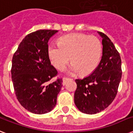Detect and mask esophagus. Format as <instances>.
<instances>
[{"label":"esophagus","mask_w":133,"mask_h":133,"mask_svg":"<svg viewBox=\"0 0 133 133\" xmlns=\"http://www.w3.org/2000/svg\"><path fill=\"white\" fill-rule=\"evenodd\" d=\"M69 78H67V77H63V85H65L66 84L67 81L69 80Z\"/></svg>","instance_id":"34e87169"}]
</instances>
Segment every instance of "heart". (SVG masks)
<instances>
[{
	"mask_svg": "<svg viewBox=\"0 0 133 133\" xmlns=\"http://www.w3.org/2000/svg\"><path fill=\"white\" fill-rule=\"evenodd\" d=\"M103 46L95 36L72 34L61 37L58 44L48 46V55L52 64L59 70L65 68L71 58V75H88L96 70L101 61Z\"/></svg>",
	"mask_w": 133,
	"mask_h": 133,
	"instance_id": "heart-1",
	"label": "heart"
}]
</instances>
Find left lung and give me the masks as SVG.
Listing matches in <instances>:
<instances>
[{
	"mask_svg": "<svg viewBox=\"0 0 133 133\" xmlns=\"http://www.w3.org/2000/svg\"><path fill=\"white\" fill-rule=\"evenodd\" d=\"M103 55L99 65L88 77L76 79L75 103L83 113L100 112L113 101L122 79V60L113 43L103 32Z\"/></svg>",
	"mask_w": 133,
	"mask_h": 133,
	"instance_id": "left-lung-1",
	"label": "left lung"
}]
</instances>
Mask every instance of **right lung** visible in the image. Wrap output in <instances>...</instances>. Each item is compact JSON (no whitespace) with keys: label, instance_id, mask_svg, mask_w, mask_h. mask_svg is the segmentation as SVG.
<instances>
[{"label":"right lung","instance_id":"obj_1","mask_svg":"<svg viewBox=\"0 0 133 133\" xmlns=\"http://www.w3.org/2000/svg\"><path fill=\"white\" fill-rule=\"evenodd\" d=\"M57 30H40L28 34L14 54L11 73L18 101L32 113L49 112L56 104L62 78L49 81L58 75L48 55V41Z\"/></svg>","mask_w":133,"mask_h":133}]
</instances>
